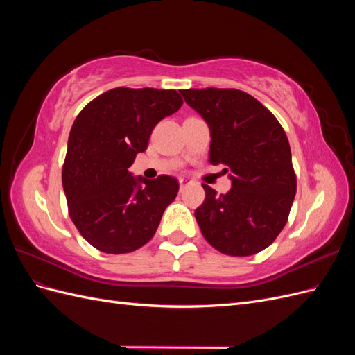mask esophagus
Here are the masks:
<instances>
[{
	"label": "esophagus",
	"instance_id": "1",
	"mask_svg": "<svg viewBox=\"0 0 355 355\" xmlns=\"http://www.w3.org/2000/svg\"><path fill=\"white\" fill-rule=\"evenodd\" d=\"M189 184V180L188 179H184V178H180L179 179V185H180V189H184L187 185Z\"/></svg>",
	"mask_w": 355,
	"mask_h": 355
}]
</instances>
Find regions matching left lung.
Returning <instances> with one entry per match:
<instances>
[{
    "mask_svg": "<svg viewBox=\"0 0 355 355\" xmlns=\"http://www.w3.org/2000/svg\"><path fill=\"white\" fill-rule=\"evenodd\" d=\"M210 128V164H225L231 189L196 210L200 230L214 249L250 256L282 232L296 194L287 136L277 118L249 93L235 89L180 90Z\"/></svg>",
    "mask_w": 355,
    "mask_h": 355,
    "instance_id": "8db88e82",
    "label": "left lung"
}]
</instances>
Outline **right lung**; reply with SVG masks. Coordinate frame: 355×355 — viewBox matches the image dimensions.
Segmentation results:
<instances>
[{
    "label": "right lung",
    "mask_w": 355,
    "mask_h": 355,
    "mask_svg": "<svg viewBox=\"0 0 355 355\" xmlns=\"http://www.w3.org/2000/svg\"><path fill=\"white\" fill-rule=\"evenodd\" d=\"M182 103L176 90L116 87L75 118L62 184L72 222L98 250L121 254L142 247L176 198L175 178L145 179L128 167L145 153L154 127Z\"/></svg>",
    "instance_id": "add662e5"
}]
</instances>
